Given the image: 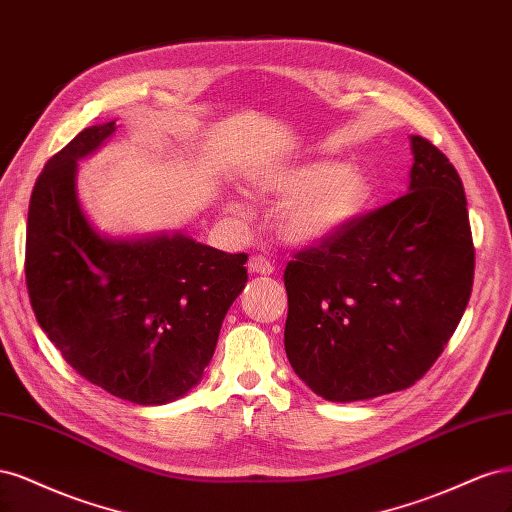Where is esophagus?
Segmentation results:
<instances>
[{"mask_svg":"<svg viewBox=\"0 0 512 512\" xmlns=\"http://www.w3.org/2000/svg\"><path fill=\"white\" fill-rule=\"evenodd\" d=\"M249 272H251V274H261V276H270V274L274 272V268H272V263H270L266 257L253 255V257L249 259Z\"/></svg>","mask_w":512,"mask_h":512,"instance_id":"1","label":"esophagus"}]
</instances>
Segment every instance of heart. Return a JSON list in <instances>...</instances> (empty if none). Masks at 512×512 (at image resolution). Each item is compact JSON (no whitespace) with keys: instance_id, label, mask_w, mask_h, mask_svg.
Wrapping results in <instances>:
<instances>
[{"instance_id":"obj_1","label":"heart","mask_w":512,"mask_h":512,"mask_svg":"<svg viewBox=\"0 0 512 512\" xmlns=\"http://www.w3.org/2000/svg\"><path fill=\"white\" fill-rule=\"evenodd\" d=\"M263 193L285 200L276 212L280 238L293 246H310L334 238L349 227L372 200V176L338 159H310L278 168L255 180ZM227 212L242 214L234 200Z\"/></svg>"}]
</instances>
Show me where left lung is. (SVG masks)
<instances>
[{"mask_svg": "<svg viewBox=\"0 0 512 512\" xmlns=\"http://www.w3.org/2000/svg\"><path fill=\"white\" fill-rule=\"evenodd\" d=\"M408 193L287 263L285 351L327 402L415 385L468 306L474 246L453 163L410 136Z\"/></svg>", "mask_w": 512, "mask_h": 512, "instance_id": "obj_1", "label": "left lung"}]
</instances>
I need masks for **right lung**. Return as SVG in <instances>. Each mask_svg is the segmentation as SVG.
<instances>
[{
	"mask_svg": "<svg viewBox=\"0 0 512 512\" xmlns=\"http://www.w3.org/2000/svg\"><path fill=\"white\" fill-rule=\"evenodd\" d=\"M114 121L87 127L48 159L31 193L25 276L36 319L89 383L140 406L202 381L223 319L246 285V255L183 232L108 236L82 210L78 161Z\"/></svg>",
	"mask_w": 512,
	"mask_h": 512,
	"instance_id": "1",
	"label": "right lung"
}]
</instances>
